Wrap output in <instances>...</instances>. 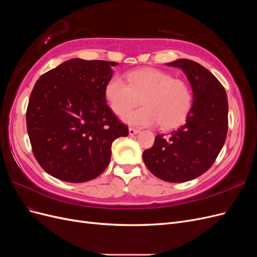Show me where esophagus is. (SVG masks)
I'll return each mask as SVG.
<instances>
[{
	"label": "esophagus",
	"mask_w": 257,
	"mask_h": 257,
	"mask_svg": "<svg viewBox=\"0 0 257 257\" xmlns=\"http://www.w3.org/2000/svg\"><path fill=\"white\" fill-rule=\"evenodd\" d=\"M128 133H130V135H131V136H133V135L138 134V133H139V131H138V130H136V128H133V127H130V128H128Z\"/></svg>",
	"instance_id": "1"
}]
</instances>
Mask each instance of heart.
Returning <instances> with one entry per match:
<instances>
[{
  "instance_id": "1",
  "label": "heart",
  "mask_w": 257,
  "mask_h": 257,
  "mask_svg": "<svg viewBox=\"0 0 257 257\" xmlns=\"http://www.w3.org/2000/svg\"><path fill=\"white\" fill-rule=\"evenodd\" d=\"M110 109L122 115L141 99L144 107L123 115V121L137 127L160 123L163 128L181 124L192 106V93L185 81L163 71L138 69L126 75V82L113 76L105 87Z\"/></svg>"
}]
</instances>
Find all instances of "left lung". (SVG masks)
<instances>
[{
    "label": "left lung",
    "mask_w": 257,
    "mask_h": 257,
    "mask_svg": "<svg viewBox=\"0 0 257 257\" xmlns=\"http://www.w3.org/2000/svg\"><path fill=\"white\" fill-rule=\"evenodd\" d=\"M181 68L193 90V104L185 123L158 135L143 159L150 172L167 182L190 181L212 166L224 146L228 128L225 89L203 65L188 59L167 63Z\"/></svg>",
    "instance_id": "1"
}]
</instances>
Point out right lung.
<instances>
[{"instance_id":"right-lung-1","label":"right lung","mask_w":257,"mask_h":257,"mask_svg":"<svg viewBox=\"0 0 257 257\" xmlns=\"http://www.w3.org/2000/svg\"><path fill=\"white\" fill-rule=\"evenodd\" d=\"M116 62L72 59L40 77L31 92L27 128L38 164L66 182L102 174L114 139L126 125L106 104L105 87Z\"/></svg>"}]
</instances>
